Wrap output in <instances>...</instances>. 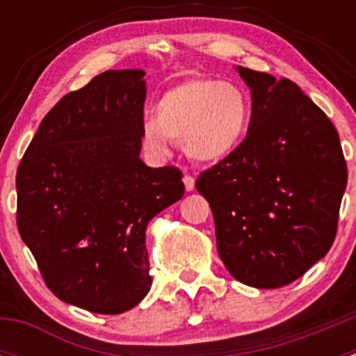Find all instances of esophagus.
Returning a JSON list of instances; mask_svg holds the SVG:
<instances>
[{
  "label": "esophagus",
  "mask_w": 356,
  "mask_h": 356,
  "mask_svg": "<svg viewBox=\"0 0 356 356\" xmlns=\"http://www.w3.org/2000/svg\"><path fill=\"white\" fill-rule=\"evenodd\" d=\"M184 185H185V191H187V193H191V191H194V187H196V181H194V176L184 175Z\"/></svg>",
  "instance_id": "esophagus-1"
}]
</instances>
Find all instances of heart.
<instances>
[{"instance_id":"obj_1","label":"heart","mask_w":356,"mask_h":356,"mask_svg":"<svg viewBox=\"0 0 356 356\" xmlns=\"http://www.w3.org/2000/svg\"><path fill=\"white\" fill-rule=\"evenodd\" d=\"M251 106L246 92L217 78L196 76L162 94L143 122V143L155 156H168L181 139L188 156L201 163H219L246 140Z\"/></svg>"}]
</instances>
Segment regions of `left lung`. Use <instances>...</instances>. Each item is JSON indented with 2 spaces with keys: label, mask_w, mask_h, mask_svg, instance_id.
Wrapping results in <instances>:
<instances>
[{
  "label": "left lung",
  "mask_w": 356,
  "mask_h": 356,
  "mask_svg": "<svg viewBox=\"0 0 356 356\" xmlns=\"http://www.w3.org/2000/svg\"><path fill=\"white\" fill-rule=\"evenodd\" d=\"M251 90L246 140L201 172L217 251L229 275L257 289L292 284L335 241L348 168L335 127L294 81L235 67Z\"/></svg>",
  "instance_id": "1"
}]
</instances>
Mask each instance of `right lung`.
I'll return each instance as SVG.
<instances>
[{
	"label": "right lung",
	"mask_w": 356,
	"mask_h": 356,
	"mask_svg": "<svg viewBox=\"0 0 356 356\" xmlns=\"http://www.w3.org/2000/svg\"><path fill=\"white\" fill-rule=\"evenodd\" d=\"M146 72L105 71L42 119L19 163L17 228L49 291L94 314L149 292L146 228L184 196L180 169L147 168Z\"/></svg>",
	"instance_id": "obj_1"
}]
</instances>
